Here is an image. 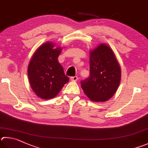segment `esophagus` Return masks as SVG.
<instances>
[{"label": "esophagus", "instance_id": "1", "mask_svg": "<svg viewBox=\"0 0 148 148\" xmlns=\"http://www.w3.org/2000/svg\"><path fill=\"white\" fill-rule=\"evenodd\" d=\"M77 79H78V77L76 76H72L71 77V80L72 82H76V81H77Z\"/></svg>", "mask_w": 148, "mask_h": 148}]
</instances>
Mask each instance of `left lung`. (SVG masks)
I'll return each mask as SVG.
<instances>
[{"instance_id": "8db88e82", "label": "left lung", "mask_w": 148, "mask_h": 148, "mask_svg": "<svg viewBox=\"0 0 148 148\" xmlns=\"http://www.w3.org/2000/svg\"><path fill=\"white\" fill-rule=\"evenodd\" d=\"M121 79V70L114 53L101 44L90 53V76L81 81L82 89L90 100L106 101L114 95Z\"/></svg>"}]
</instances>
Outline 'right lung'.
Masks as SVG:
<instances>
[{
    "label": "right lung",
    "mask_w": 148,
    "mask_h": 148,
    "mask_svg": "<svg viewBox=\"0 0 148 148\" xmlns=\"http://www.w3.org/2000/svg\"><path fill=\"white\" fill-rule=\"evenodd\" d=\"M53 47L50 42L41 45L35 52L28 68L32 90L45 100L54 98L69 80L58 60L61 49Z\"/></svg>",
    "instance_id": "1"
}]
</instances>
